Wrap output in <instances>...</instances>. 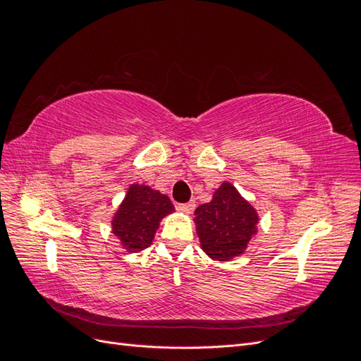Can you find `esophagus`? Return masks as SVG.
<instances>
[{
  "mask_svg": "<svg viewBox=\"0 0 361 361\" xmlns=\"http://www.w3.org/2000/svg\"><path fill=\"white\" fill-rule=\"evenodd\" d=\"M195 203L194 202H188V203H178L176 204V209L179 212H185V214H191L194 211Z\"/></svg>",
  "mask_w": 361,
  "mask_h": 361,
  "instance_id": "esophagus-1",
  "label": "esophagus"
}]
</instances>
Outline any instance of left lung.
I'll return each instance as SVG.
<instances>
[{
  "mask_svg": "<svg viewBox=\"0 0 361 361\" xmlns=\"http://www.w3.org/2000/svg\"><path fill=\"white\" fill-rule=\"evenodd\" d=\"M194 221L204 253L214 260H228L244 253L256 233L257 214L233 185L224 182L209 203L195 209Z\"/></svg>",
  "mask_w": 361,
  "mask_h": 361,
  "instance_id": "8db88e82",
  "label": "left lung"
}]
</instances>
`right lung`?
Wrapping results in <instances>:
<instances>
[{
	"mask_svg": "<svg viewBox=\"0 0 361 361\" xmlns=\"http://www.w3.org/2000/svg\"><path fill=\"white\" fill-rule=\"evenodd\" d=\"M173 211L174 206L166 194L146 185H133L114 215L113 233L128 251L137 253L152 244L161 218Z\"/></svg>",
	"mask_w": 361,
	"mask_h": 361,
	"instance_id": "right-lung-1",
	"label": "right lung"
}]
</instances>
